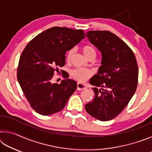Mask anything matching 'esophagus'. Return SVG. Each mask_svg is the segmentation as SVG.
<instances>
[{
	"label": "esophagus",
	"mask_w": 152,
	"mask_h": 152,
	"mask_svg": "<svg viewBox=\"0 0 152 152\" xmlns=\"http://www.w3.org/2000/svg\"><path fill=\"white\" fill-rule=\"evenodd\" d=\"M86 88V86L85 84H81L80 83V82H78V83H77V90H78V91H82V90H84Z\"/></svg>",
	"instance_id": "34e87169"
}]
</instances>
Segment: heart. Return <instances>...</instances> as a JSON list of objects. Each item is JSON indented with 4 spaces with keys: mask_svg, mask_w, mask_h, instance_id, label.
<instances>
[{
    "mask_svg": "<svg viewBox=\"0 0 152 152\" xmlns=\"http://www.w3.org/2000/svg\"><path fill=\"white\" fill-rule=\"evenodd\" d=\"M82 53H83L84 56L87 59H89L91 58H95L96 55V50L95 49L92 47L91 45H86L82 48ZM74 53V49H71V50L68 51L66 54L67 60L68 61L71 60L72 56ZM72 76L73 78L80 82H84L86 81L90 77L92 76V72L87 69H83V68H77L75 70H73L71 72Z\"/></svg>",
    "mask_w": 152,
    "mask_h": 152,
    "instance_id": "obj_1",
    "label": "heart"
}]
</instances>
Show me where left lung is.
Masks as SVG:
<instances>
[{"mask_svg": "<svg viewBox=\"0 0 152 152\" xmlns=\"http://www.w3.org/2000/svg\"><path fill=\"white\" fill-rule=\"evenodd\" d=\"M86 36L102 54L101 66L90 83L93 101L86 112L101 121L116 117L128 104L137 89L138 66L131 48L109 31H89Z\"/></svg>", "mask_w": 152, "mask_h": 152, "instance_id": "left-lung-1", "label": "left lung"}]
</instances>
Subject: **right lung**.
<instances>
[{
  "mask_svg": "<svg viewBox=\"0 0 152 152\" xmlns=\"http://www.w3.org/2000/svg\"><path fill=\"white\" fill-rule=\"evenodd\" d=\"M85 37L82 29L53 27L39 33L28 43L21 53L17 80L33 109L42 115L62 110L76 89V82L63 80L53 83L58 67L66 64V53Z\"/></svg>",
  "mask_w": 152,
  "mask_h": 152,
  "instance_id": "1",
  "label": "right lung"
}]
</instances>
